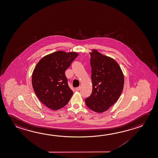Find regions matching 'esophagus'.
Listing matches in <instances>:
<instances>
[{"label":"esophagus","mask_w":158,"mask_h":158,"mask_svg":"<svg viewBox=\"0 0 158 158\" xmlns=\"http://www.w3.org/2000/svg\"><path fill=\"white\" fill-rule=\"evenodd\" d=\"M80 89V86H79V87H77V88H75V90L77 91H79Z\"/></svg>","instance_id":"34e87169"}]
</instances>
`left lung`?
Returning <instances> with one entry per match:
<instances>
[{
	"mask_svg": "<svg viewBox=\"0 0 158 158\" xmlns=\"http://www.w3.org/2000/svg\"><path fill=\"white\" fill-rule=\"evenodd\" d=\"M90 54L93 91L85 100L92 111L102 113L116 103L124 86V76L119 64L111 57L93 49Z\"/></svg>",
	"mask_w": 158,
	"mask_h": 158,
	"instance_id": "8db88e82",
	"label": "left lung"
}]
</instances>
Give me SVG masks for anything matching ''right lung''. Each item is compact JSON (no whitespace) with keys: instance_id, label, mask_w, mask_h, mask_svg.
Here are the masks:
<instances>
[{"instance_id":"obj_1","label":"right lung","mask_w":158,"mask_h":158,"mask_svg":"<svg viewBox=\"0 0 158 158\" xmlns=\"http://www.w3.org/2000/svg\"><path fill=\"white\" fill-rule=\"evenodd\" d=\"M78 54L58 51L45 56L35 68L32 87L37 97L49 109L59 110L70 100L73 92L68 85L65 72Z\"/></svg>"}]
</instances>
